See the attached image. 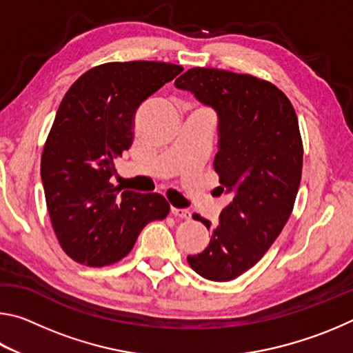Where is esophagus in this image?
<instances>
[{
  "mask_svg": "<svg viewBox=\"0 0 353 353\" xmlns=\"http://www.w3.org/2000/svg\"><path fill=\"white\" fill-rule=\"evenodd\" d=\"M171 213L174 214L176 218H181V219H190L191 218V213L188 210H185V208L171 207Z\"/></svg>",
  "mask_w": 353,
  "mask_h": 353,
  "instance_id": "1",
  "label": "esophagus"
}]
</instances>
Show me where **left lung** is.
<instances>
[{
    "label": "left lung",
    "instance_id": "obj_1",
    "mask_svg": "<svg viewBox=\"0 0 353 353\" xmlns=\"http://www.w3.org/2000/svg\"><path fill=\"white\" fill-rule=\"evenodd\" d=\"M174 85L218 115L214 171L232 196L219 223L199 214L212 238L190 266L204 279L229 282L250 270L288 221L302 177V139L290 99L271 82L216 68H191Z\"/></svg>",
    "mask_w": 353,
    "mask_h": 353
}]
</instances>
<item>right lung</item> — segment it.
Instances as JSON below:
<instances>
[{"label":"right lung","instance_id":"right-lung-1","mask_svg":"<svg viewBox=\"0 0 353 353\" xmlns=\"http://www.w3.org/2000/svg\"><path fill=\"white\" fill-rule=\"evenodd\" d=\"M182 70L165 62H110L88 70L65 93L40 174L52 229L74 261L105 266L121 260L143 227L168 214L163 196L121 191L110 177L113 160L132 145L137 109Z\"/></svg>","mask_w":353,"mask_h":353}]
</instances>
